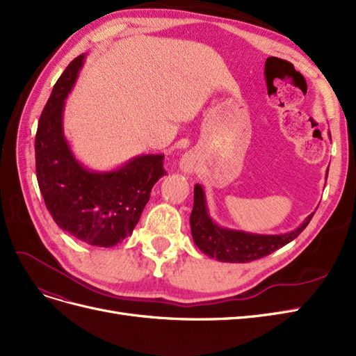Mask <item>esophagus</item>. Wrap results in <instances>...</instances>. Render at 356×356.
Returning a JSON list of instances; mask_svg holds the SVG:
<instances>
[{"mask_svg": "<svg viewBox=\"0 0 356 356\" xmlns=\"http://www.w3.org/2000/svg\"><path fill=\"white\" fill-rule=\"evenodd\" d=\"M180 170L183 171V173H186V175L192 173V171H193V161H192L191 156H183V158H181V161H180Z\"/></svg>", "mask_w": 356, "mask_h": 356, "instance_id": "1", "label": "esophagus"}]
</instances>
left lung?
Masks as SVG:
<instances>
[{"instance_id": "left-lung-1", "label": "left lung", "mask_w": 356, "mask_h": 356, "mask_svg": "<svg viewBox=\"0 0 356 356\" xmlns=\"http://www.w3.org/2000/svg\"><path fill=\"white\" fill-rule=\"evenodd\" d=\"M312 216L314 213L309 214L294 231L278 235H263L223 227L211 219L205 201V192L197 183L193 188V209L189 222L193 243L205 256L226 263H247L265 257L291 243L303 232Z\"/></svg>"}]
</instances>
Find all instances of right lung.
<instances>
[{
    "label": "right lung",
    "mask_w": 356,
    "mask_h": 356,
    "mask_svg": "<svg viewBox=\"0 0 356 356\" xmlns=\"http://www.w3.org/2000/svg\"><path fill=\"white\" fill-rule=\"evenodd\" d=\"M86 54L57 79L35 136L37 180L45 207L62 231L95 247H113L131 235L165 171L164 154H143L113 170H91L74 155L63 131V111Z\"/></svg>",
    "instance_id": "add662e5"
}]
</instances>
